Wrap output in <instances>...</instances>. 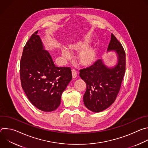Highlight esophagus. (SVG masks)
I'll return each mask as SVG.
<instances>
[{
	"instance_id": "obj_1",
	"label": "esophagus",
	"mask_w": 148,
	"mask_h": 148,
	"mask_svg": "<svg viewBox=\"0 0 148 148\" xmlns=\"http://www.w3.org/2000/svg\"><path fill=\"white\" fill-rule=\"evenodd\" d=\"M71 72H72L73 78V79H75V78L77 77V71H76L75 70H74V69H73V70H71Z\"/></svg>"
}]
</instances>
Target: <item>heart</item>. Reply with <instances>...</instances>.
<instances>
[{
	"instance_id": "b5f03b06",
	"label": "heart",
	"mask_w": 148,
	"mask_h": 148,
	"mask_svg": "<svg viewBox=\"0 0 148 148\" xmlns=\"http://www.w3.org/2000/svg\"><path fill=\"white\" fill-rule=\"evenodd\" d=\"M88 46L89 43L87 42H78L70 47L71 51H81L78 56V60L84 67H89L93 64L97 57L95 49L93 47L88 48ZM61 54L65 60H69L71 57V53L65 48H62L61 50Z\"/></svg>"
}]
</instances>
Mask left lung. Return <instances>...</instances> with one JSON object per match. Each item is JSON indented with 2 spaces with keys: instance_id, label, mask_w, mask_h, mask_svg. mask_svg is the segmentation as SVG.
Listing matches in <instances>:
<instances>
[{
  "instance_id": "obj_1",
  "label": "left lung",
  "mask_w": 148,
  "mask_h": 148,
  "mask_svg": "<svg viewBox=\"0 0 148 148\" xmlns=\"http://www.w3.org/2000/svg\"><path fill=\"white\" fill-rule=\"evenodd\" d=\"M107 51H114L116 54L117 62L114 66L108 67L99 59L90 67L79 71V77L87 84L83 97L84 105L94 112H101L113 103L125 72V53L112 33Z\"/></svg>"
}]
</instances>
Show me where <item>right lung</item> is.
<instances>
[{
  "mask_svg": "<svg viewBox=\"0 0 148 148\" xmlns=\"http://www.w3.org/2000/svg\"><path fill=\"white\" fill-rule=\"evenodd\" d=\"M36 31L26 43L20 60L22 87L30 102L45 112L56 110L72 79L70 67H56Z\"/></svg>",
  "mask_w": 148,
  "mask_h": 148,
  "instance_id": "add662e5",
  "label": "right lung"
}]
</instances>
